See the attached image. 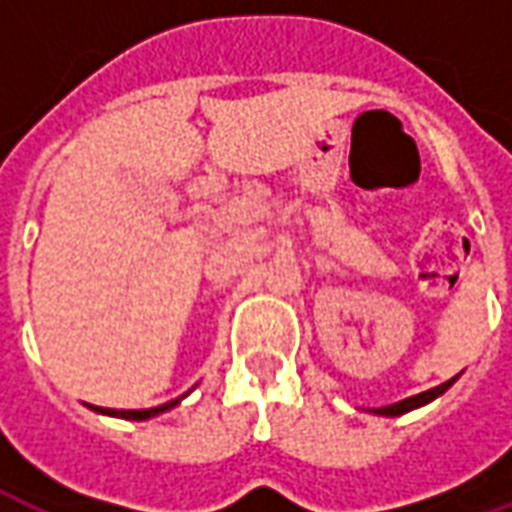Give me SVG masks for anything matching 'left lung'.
I'll return each mask as SVG.
<instances>
[{
  "label": "left lung",
  "instance_id": "8db88e82",
  "mask_svg": "<svg viewBox=\"0 0 512 512\" xmlns=\"http://www.w3.org/2000/svg\"><path fill=\"white\" fill-rule=\"evenodd\" d=\"M458 378H461V373H458L455 378H450V381H444V384L433 386V389H428V392H419V395H411L406 397V400H397V403H392V406L367 408V411H370V414H378V417H400V414H408V411H414V408H422V406H428V403H433V400L444 395V392H447Z\"/></svg>",
  "mask_w": 512,
  "mask_h": 512
}]
</instances>
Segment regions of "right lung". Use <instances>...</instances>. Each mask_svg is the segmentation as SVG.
<instances>
[{
  "label": "right lung",
  "instance_id": "1",
  "mask_svg": "<svg viewBox=\"0 0 512 512\" xmlns=\"http://www.w3.org/2000/svg\"><path fill=\"white\" fill-rule=\"evenodd\" d=\"M189 392H186V395H189ZM186 395L175 397V400H169V403H164V406H156V408H128V411H117V408H101V406H90V408H93V411H98V414H106V417H120V419H134V422H142V419L158 417V414H164V411H169V408H175Z\"/></svg>",
  "mask_w": 512,
  "mask_h": 512
}]
</instances>
